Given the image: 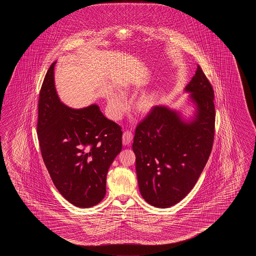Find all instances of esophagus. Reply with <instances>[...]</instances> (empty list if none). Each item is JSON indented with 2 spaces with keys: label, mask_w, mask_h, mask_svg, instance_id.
Instances as JSON below:
<instances>
[{
  "label": "esophagus",
  "mask_w": 256,
  "mask_h": 256,
  "mask_svg": "<svg viewBox=\"0 0 256 256\" xmlns=\"http://www.w3.org/2000/svg\"><path fill=\"white\" fill-rule=\"evenodd\" d=\"M132 140V134L130 130H126L122 134V144L129 146Z\"/></svg>",
  "instance_id": "1"
}]
</instances>
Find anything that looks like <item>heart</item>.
Listing matches in <instances>:
<instances>
[{"label": "heart", "instance_id": "obj_1", "mask_svg": "<svg viewBox=\"0 0 256 256\" xmlns=\"http://www.w3.org/2000/svg\"><path fill=\"white\" fill-rule=\"evenodd\" d=\"M129 90L128 85H124L120 88V93L112 92L107 97V106L109 110L110 116L114 119L119 120L126 114L128 109V102L126 95ZM154 100V95L151 92H146L141 94L136 100V108L140 112H148L152 109Z\"/></svg>", "mask_w": 256, "mask_h": 256}]
</instances>
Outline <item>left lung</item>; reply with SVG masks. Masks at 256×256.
Segmentation results:
<instances>
[{"mask_svg": "<svg viewBox=\"0 0 256 256\" xmlns=\"http://www.w3.org/2000/svg\"><path fill=\"white\" fill-rule=\"evenodd\" d=\"M184 92L191 114L181 108L154 106L136 127L132 150L139 190L154 207L181 202L194 188L212 149L214 92L200 66Z\"/></svg>", "mask_w": 256, "mask_h": 256, "instance_id": "1", "label": "left lung"}]
</instances>
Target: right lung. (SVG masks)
<instances>
[{
  "label": "right lung",
  "instance_id": "add662e5",
  "mask_svg": "<svg viewBox=\"0 0 256 256\" xmlns=\"http://www.w3.org/2000/svg\"><path fill=\"white\" fill-rule=\"evenodd\" d=\"M50 66L40 90L38 134L44 162L60 194L90 208L106 194L110 164L122 151V132L97 104L75 109L60 100Z\"/></svg>",
  "mask_w": 256,
  "mask_h": 256
}]
</instances>
